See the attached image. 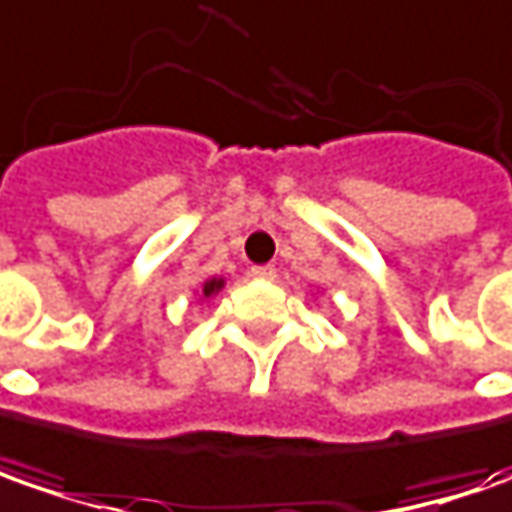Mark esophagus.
Segmentation results:
<instances>
[{
	"label": "esophagus",
	"mask_w": 512,
	"mask_h": 512,
	"mask_svg": "<svg viewBox=\"0 0 512 512\" xmlns=\"http://www.w3.org/2000/svg\"><path fill=\"white\" fill-rule=\"evenodd\" d=\"M252 277H257V280H274L277 277V272H274V266H252Z\"/></svg>",
	"instance_id": "obj_1"
}]
</instances>
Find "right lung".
Instances as JSON below:
<instances>
[{
	"mask_svg": "<svg viewBox=\"0 0 512 512\" xmlns=\"http://www.w3.org/2000/svg\"><path fill=\"white\" fill-rule=\"evenodd\" d=\"M223 286H226V280H223V277H206V280L201 283V289L195 291V297H198V300H209V297H215Z\"/></svg>",
	"mask_w": 512,
	"mask_h": 512,
	"instance_id": "add662e5",
	"label": "right lung"
}]
</instances>
